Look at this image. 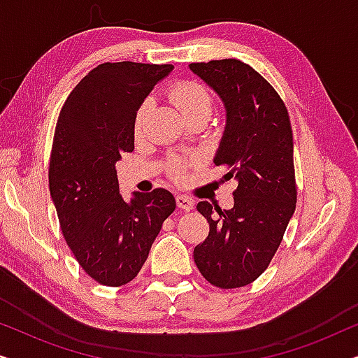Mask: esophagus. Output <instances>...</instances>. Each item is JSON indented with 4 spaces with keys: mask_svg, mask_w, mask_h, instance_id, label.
Returning a JSON list of instances; mask_svg holds the SVG:
<instances>
[{
    "mask_svg": "<svg viewBox=\"0 0 358 358\" xmlns=\"http://www.w3.org/2000/svg\"><path fill=\"white\" fill-rule=\"evenodd\" d=\"M176 203L180 210H185V212H190L194 208V200L187 197V195H176Z\"/></svg>",
    "mask_w": 358,
    "mask_h": 358,
    "instance_id": "1",
    "label": "esophagus"
}]
</instances>
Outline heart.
<instances>
[{
	"instance_id": "heart-1",
	"label": "heart",
	"mask_w": 358,
	"mask_h": 358,
	"mask_svg": "<svg viewBox=\"0 0 358 358\" xmlns=\"http://www.w3.org/2000/svg\"><path fill=\"white\" fill-rule=\"evenodd\" d=\"M169 99L173 101V104L178 107L180 114L184 115L185 120H189L190 117L207 114L210 115L212 112V94L203 85H200L197 81L192 80H184L174 83L173 87L169 90ZM150 110L148 101L141 102L138 109L135 112L134 117V134L135 136H141L143 134V125L146 114ZM195 163L194 158H184V156H171L166 161V173L171 179L174 180H182L187 173L189 166Z\"/></svg>"
}]
</instances>
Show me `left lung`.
I'll use <instances>...</instances> for the list:
<instances>
[{
  "label": "left lung",
  "mask_w": 358,
  "mask_h": 358,
  "mask_svg": "<svg viewBox=\"0 0 358 358\" xmlns=\"http://www.w3.org/2000/svg\"><path fill=\"white\" fill-rule=\"evenodd\" d=\"M190 70L224 102L227 129L215 166L238 180L231 210L213 215L208 202L197 203L210 231L194 261L215 287H246L268 267L296 207L290 117L271 83L244 62L190 63Z\"/></svg>",
  "instance_id": "left-lung-1"
}]
</instances>
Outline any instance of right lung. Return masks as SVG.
I'll return each instance as SVG.
<instances>
[{
    "mask_svg": "<svg viewBox=\"0 0 358 358\" xmlns=\"http://www.w3.org/2000/svg\"><path fill=\"white\" fill-rule=\"evenodd\" d=\"M173 65L117 62L91 70L58 115L48 187L63 238L97 283L122 287L138 275L163 222L174 212L166 189L119 192L115 163L134 151V117Z\"/></svg>",
    "mask_w": 358,
    "mask_h": 358,
    "instance_id": "1",
    "label": "right lung"
}]
</instances>
